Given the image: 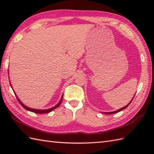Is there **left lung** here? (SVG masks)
I'll use <instances>...</instances> for the list:
<instances>
[{"mask_svg":"<svg viewBox=\"0 0 154 154\" xmlns=\"http://www.w3.org/2000/svg\"><path fill=\"white\" fill-rule=\"evenodd\" d=\"M133 99H134V97H133ZM133 99H132V100H133ZM132 100L130 101V102L127 104V105H126L125 106H124L123 108H121V109H120L119 110H116V111H114V112H103V113H104V114H114V113H116V112H119V111H120V110H124V109H126V108H127L128 107V106L129 105V104L131 103V102H132Z\"/></svg>","mask_w":154,"mask_h":154,"instance_id":"8db88e82","label":"left lung"}]
</instances>
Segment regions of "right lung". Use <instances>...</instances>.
Listing matches in <instances>:
<instances>
[{"instance_id": "right-lung-1", "label": "right lung", "mask_w": 154, "mask_h": 154, "mask_svg": "<svg viewBox=\"0 0 154 154\" xmlns=\"http://www.w3.org/2000/svg\"><path fill=\"white\" fill-rule=\"evenodd\" d=\"M11 84V83H10ZM11 87H12V85H11ZM12 90H13V89H12ZM14 91V90H13ZM14 94H15V95H16V98H17V100H18V102L20 103V104H21V105L24 108V109H26V110H29V111H30V112H34V113H37V114H44V113H49V112H50L51 111H52L53 110H54V109H56V108H57L60 105V104H61V100H62V99H63V96L61 97V99H60V102L58 103V104H57L56 105H55V106H54V107H52V108H51V109H46V110H40V109H31V108H29V107H28V106H25L24 104H23L20 100V99H18V97H17V95H16V93H14Z\"/></svg>"}]
</instances>
